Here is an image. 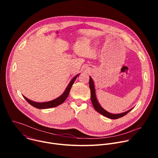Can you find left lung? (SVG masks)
<instances>
[{"instance_id":"1","label":"left lung","mask_w":158,"mask_h":158,"mask_svg":"<svg viewBox=\"0 0 158 158\" xmlns=\"http://www.w3.org/2000/svg\"><path fill=\"white\" fill-rule=\"evenodd\" d=\"M89 87H90V90H91V102H92L94 108L95 109V110L97 112H99V113L104 116L105 117L108 118L109 119H118V118L124 116L126 114H127L129 112H130V110H131L132 109H131L129 110H127V111L123 112V113H120V114H115L110 113V112L106 111L104 109H103L99 103L98 102L97 98H96V90H95V87H94V82L91 77H89Z\"/></svg>"}]
</instances>
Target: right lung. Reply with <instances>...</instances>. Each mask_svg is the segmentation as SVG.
Masks as SVG:
<instances>
[{
    "label": "right lung",
    "mask_w": 158,
    "mask_h": 158,
    "mask_svg": "<svg viewBox=\"0 0 158 158\" xmlns=\"http://www.w3.org/2000/svg\"><path fill=\"white\" fill-rule=\"evenodd\" d=\"M79 75L77 74L73 78V79L71 81V82H69V84L67 85V87H66L65 91L64 92V93L60 96L59 97H58L57 98L51 101H48V102H37L35 101H32L29 99H27V98H26L25 96H24V98H25V99L32 106L37 108V109H48V108H51V107H56L61 104H62L65 100L66 99V98L68 96L69 92H70V90L72 87V85H73L75 80L76 79L77 77Z\"/></svg>",
    "instance_id": "add662e5"
}]
</instances>
